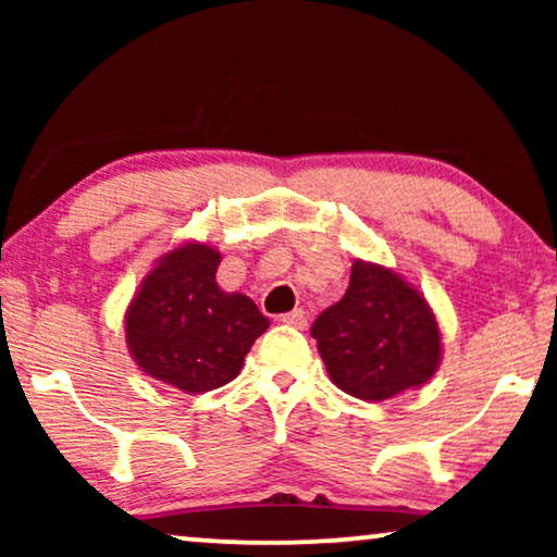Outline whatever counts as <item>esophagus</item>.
<instances>
[{"label":"esophagus","mask_w":557,"mask_h":557,"mask_svg":"<svg viewBox=\"0 0 557 557\" xmlns=\"http://www.w3.org/2000/svg\"><path fill=\"white\" fill-rule=\"evenodd\" d=\"M281 322L288 324V326H294V330H307V326H309L304 309H294L292 314H284V317H281Z\"/></svg>","instance_id":"34e87169"}]
</instances>
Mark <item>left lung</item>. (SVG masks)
<instances>
[{"mask_svg":"<svg viewBox=\"0 0 557 557\" xmlns=\"http://www.w3.org/2000/svg\"><path fill=\"white\" fill-rule=\"evenodd\" d=\"M334 385L362 400H387L431 380L441 337L423 296L393 271L355 261L349 286L311 324Z\"/></svg>","mask_w":557,"mask_h":557,"instance_id":"left-lung-1","label":"left lung"}]
</instances>
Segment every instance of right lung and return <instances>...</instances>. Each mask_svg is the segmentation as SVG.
I'll list each match as a JSON object with an SVG mask.
<instances>
[{"mask_svg": "<svg viewBox=\"0 0 557 557\" xmlns=\"http://www.w3.org/2000/svg\"><path fill=\"white\" fill-rule=\"evenodd\" d=\"M218 263L210 246L172 250L144 278L126 314V342L139 368L185 393L231 383L269 330L248 296L220 292Z\"/></svg>", "mask_w": 557, "mask_h": 557, "instance_id": "add662e5", "label": "right lung"}]
</instances>
